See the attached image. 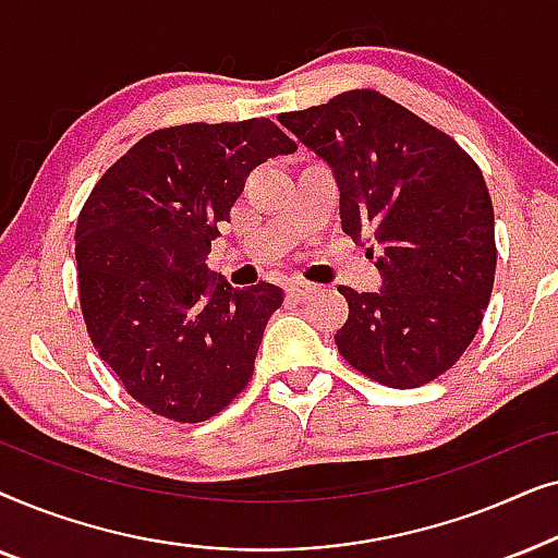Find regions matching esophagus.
Instances as JSON below:
<instances>
[{
  "instance_id": "obj_1",
  "label": "esophagus",
  "mask_w": 558,
  "mask_h": 558,
  "mask_svg": "<svg viewBox=\"0 0 558 558\" xmlns=\"http://www.w3.org/2000/svg\"><path fill=\"white\" fill-rule=\"evenodd\" d=\"M315 284H310V281H300V279H294V281H289L287 284V296L289 300H294V302H304V300H310V294L315 292Z\"/></svg>"
}]
</instances>
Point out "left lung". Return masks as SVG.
I'll use <instances>...</instances> for the list:
<instances>
[{"label": "left lung", "mask_w": 558, "mask_h": 558, "mask_svg": "<svg viewBox=\"0 0 558 558\" xmlns=\"http://www.w3.org/2000/svg\"><path fill=\"white\" fill-rule=\"evenodd\" d=\"M279 121L332 167L342 231L373 233L380 246V292L338 287L350 310L335 332L340 355L388 388L439 378L480 330L498 262L493 201L475 159L371 88Z\"/></svg>", "instance_id": "1"}]
</instances>
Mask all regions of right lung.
<instances>
[{
  "label": "right lung",
  "instance_id": "1",
  "mask_svg": "<svg viewBox=\"0 0 558 558\" xmlns=\"http://www.w3.org/2000/svg\"><path fill=\"white\" fill-rule=\"evenodd\" d=\"M296 144L269 119L142 136L101 174L75 226L88 338L151 414L197 424L254 376L279 287L233 289L205 258L251 170Z\"/></svg>",
  "mask_w": 558,
  "mask_h": 558
}]
</instances>
